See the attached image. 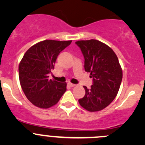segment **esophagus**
<instances>
[{
  "instance_id": "34e87169",
  "label": "esophagus",
  "mask_w": 145,
  "mask_h": 145,
  "mask_svg": "<svg viewBox=\"0 0 145 145\" xmlns=\"http://www.w3.org/2000/svg\"><path fill=\"white\" fill-rule=\"evenodd\" d=\"M68 86H69V87H74V86H76L75 84H73V83H68Z\"/></svg>"
}]
</instances>
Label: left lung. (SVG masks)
<instances>
[{
    "instance_id": "8db88e82",
    "label": "left lung",
    "mask_w": 145,
    "mask_h": 145,
    "mask_svg": "<svg viewBox=\"0 0 145 145\" xmlns=\"http://www.w3.org/2000/svg\"><path fill=\"white\" fill-rule=\"evenodd\" d=\"M84 57L85 71L90 73L93 85L83 86L86 94L78 102L89 112L105 109L117 95L123 73L118 59L113 50L95 39L76 42Z\"/></svg>"
}]
</instances>
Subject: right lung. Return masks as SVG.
Instances as JSON below:
<instances>
[{
    "label": "right lung",
    "instance_id": "add662e5",
    "mask_svg": "<svg viewBox=\"0 0 145 145\" xmlns=\"http://www.w3.org/2000/svg\"><path fill=\"white\" fill-rule=\"evenodd\" d=\"M71 40H45L31 47L19 65L21 87L35 106L48 109L59 102L67 90V83L49 79L59 54Z\"/></svg>",
    "mask_w": 145,
    "mask_h": 145
}]
</instances>
